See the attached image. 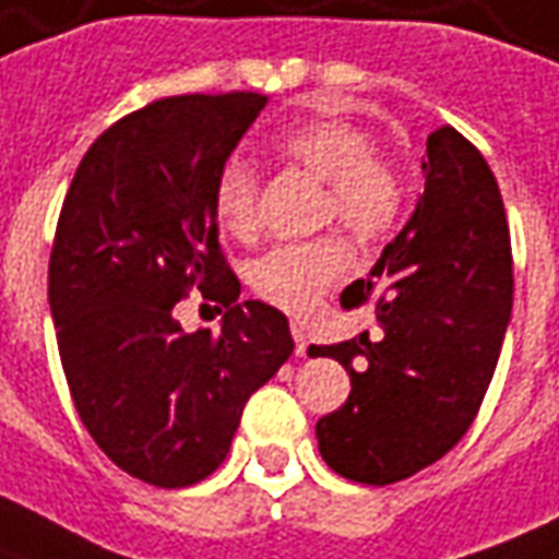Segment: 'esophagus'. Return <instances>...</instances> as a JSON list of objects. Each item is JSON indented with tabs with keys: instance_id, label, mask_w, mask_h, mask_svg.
Instances as JSON below:
<instances>
[{
	"instance_id": "obj_1",
	"label": "esophagus",
	"mask_w": 559,
	"mask_h": 559,
	"mask_svg": "<svg viewBox=\"0 0 559 559\" xmlns=\"http://www.w3.org/2000/svg\"><path fill=\"white\" fill-rule=\"evenodd\" d=\"M290 330H294V340H296V355H299V358H306V352H309V333H306V328H302L299 321H294Z\"/></svg>"
}]
</instances>
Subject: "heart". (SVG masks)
I'll list each match as a JSON object with an SVG mask.
<instances>
[{
	"label": "heart",
	"mask_w": 559,
	"mask_h": 559,
	"mask_svg": "<svg viewBox=\"0 0 559 559\" xmlns=\"http://www.w3.org/2000/svg\"><path fill=\"white\" fill-rule=\"evenodd\" d=\"M281 158L324 180L321 223L336 219L358 238H379L404 211L401 174L376 152L370 131L352 121H314L278 140ZM260 177L241 155H229L214 180V211L219 226L235 238H250L260 226L257 214ZM348 253L340 238H314L278 245L248 265L253 294L284 311L314 309L321 296L343 278Z\"/></svg>",
	"instance_id": "obj_1"
}]
</instances>
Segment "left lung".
<instances>
[{
    "instance_id": "obj_1",
    "label": "left lung",
    "mask_w": 559,
    "mask_h": 559,
    "mask_svg": "<svg viewBox=\"0 0 559 559\" xmlns=\"http://www.w3.org/2000/svg\"><path fill=\"white\" fill-rule=\"evenodd\" d=\"M425 192L343 309L376 296L379 333L311 345L345 367L352 391L318 419V450L355 484L407 480L474 423L511 321L514 275L499 183L455 128L428 134Z\"/></svg>"
}]
</instances>
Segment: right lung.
<instances>
[{
  "label": "right lung",
  "instance_id": "obj_1",
  "mask_svg": "<svg viewBox=\"0 0 559 559\" xmlns=\"http://www.w3.org/2000/svg\"><path fill=\"white\" fill-rule=\"evenodd\" d=\"M263 94H183L91 143L57 219L48 306L70 394L121 471L180 489L219 468L253 391L294 355L290 324L241 284L216 241L214 180ZM199 286L221 333L183 334L173 306Z\"/></svg>",
  "mask_w": 559,
  "mask_h": 559
}]
</instances>
